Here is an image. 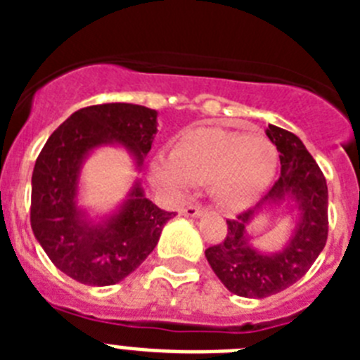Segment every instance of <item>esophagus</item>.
Here are the masks:
<instances>
[{
	"instance_id": "34e87169",
	"label": "esophagus",
	"mask_w": 360,
	"mask_h": 360,
	"mask_svg": "<svg viewBox=\"0 0 360 360\" xmlns=\"http://www.w3.org/2000/svg\"><path fill=\"white\" fill-rule=\"evenodd\" d=\"M184 216H191V218H202L203 214H207V209L196 207V205H191V207L182 209Z\"/></svg>"
}]
</instances>
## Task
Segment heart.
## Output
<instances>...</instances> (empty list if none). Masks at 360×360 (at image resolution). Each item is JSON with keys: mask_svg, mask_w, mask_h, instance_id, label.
<instances>
[{"mask_svg": "<svg viewBox=\"0 0 360 360\" xmlns=\"http://www.w3.org/2000/svg\"><path fill=\"white\" fill-rule=\"evenodd\" d=\"M278 167V149L266 136L195 128L178 136L169 158L151 165L153 180L171 193L189 184H207L216 205L225 211L249 207L263 195Z\"/></svg>", "mask_w": 360, "mask_h": 360, "instance_id": "1", "label": "heart"}]
</instances>
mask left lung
<instances>
[{"mask_svg": "<svg viewBox=\"0 0 360 360\" xmlns=\"http://www.w3.org/2000/svg\"><path fill=\"white\" fill-rule=\"evenodd\" d=\"M265 133L279 151L278 182L252 209L227 219L224 243L205 250L209 265L227 290L252 299L292 287L314 265L328 238V187L319 165L294 133L272 124ZM279 205L289 207L295 227L281 250L263 253L252 245L250 224Z\"/></svg>", "mask_w": 360, "mask_h": 360, "instance_id": "8db88e82", "label": "left lung"}]
</instances>
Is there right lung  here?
<instances>
[{
    "mask_svg": "<svg viewBox=\"0 0 360 360\" xmlns=\"http://www.w3.org/2000/svg\"><path fill=\"white\" fill-rule=\"evenodd\" d=\"M157 111L139 104H97L75 111L50 135L32 173L30 224L57 269L75 281L108 287L128 278L157 247L174 216L146 198L136 178L115 211L94 216L81 205V171L103 146L128 151L136 171L157 135Z\"/></svg>",
    "mask_w": 360,
    "mask_h": 360,
    "instance_id": "1",
    "label": "right lung"
}]
</instances>
